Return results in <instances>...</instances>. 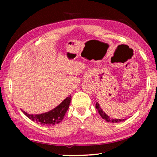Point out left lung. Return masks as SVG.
Returning a JSON list of instances; mask_svg holds the SVG:
<instances>
[{"instance_id":"obj_1","label":"left lung","mask_w":157,"mask_h":157,"mask_svg":"<svg viewBox=\"0 0 157 157\" xmlns=\"http://www.w3.org/2000/svg\"><path fill=\"white\" fill-rule=\"evenodd\" d=\"M96 109L98 110V112L100 114L101 117H102V119H104V120H106L107 122H112V123H119V122L124 121H125V120H126V119H111V118H110L108 115L106 114L104 111L102 110L101 108V107H100L99 104H98V102L96 104Z\"/></svg>"}]
</instances>
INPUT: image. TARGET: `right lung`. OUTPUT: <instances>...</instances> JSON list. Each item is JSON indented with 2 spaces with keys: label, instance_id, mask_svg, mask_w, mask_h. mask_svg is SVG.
Segmentation results:
<instances>
[{
  "label": "right lung",
  "instance_id": "right-lung-1",
  "mask_svg": "<svg viewBox=\"0 0 157 157\" xmlns=\"http://www.w3.org/2000/svg\"><path fill=\"white\" fill-rule=\"evenodd\" d=\"M71 97V96H68L56 108L41 114H29L25 111H22L28 118H29L33 121H36V123L42 124L44 126L55 125L60 123L63 119L64 116L69 107Z\"/></svg>",
  "mask_w": 157,
  "mask_h": 157
}]
</instances>
